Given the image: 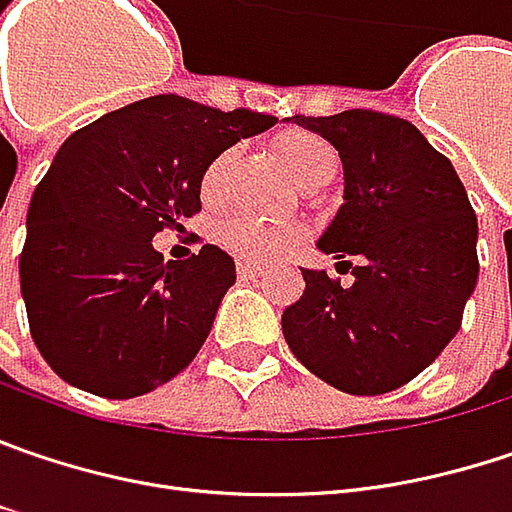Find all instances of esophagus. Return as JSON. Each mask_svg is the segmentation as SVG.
Segmentation results:
<instances>
[{
	"label": "esophagus",
	"mask_w": 512,
	"mask_h": 512,
	"mask_svg": "<svg viewBox=\"0 0 512 512\" xmlns=\"http://www.w3.org/2000/svg\"><path fill=\"white\" fill-rule=\"evenodd\" d=\"M237 275H240L243 281H255V278L263 275V269L255 266V263H237Z\"/></svg>",
	"instance_id": "34e87169"
}]
</instances>
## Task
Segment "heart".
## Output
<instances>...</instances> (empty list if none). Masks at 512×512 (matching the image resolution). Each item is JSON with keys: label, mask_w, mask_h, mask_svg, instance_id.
Wrapping results in <instances>:
<instances>
[{"label": "heart", "mask_w": 512, "mask_h": 512, "mask_svg": "<svg viewBox=\"0 0 512 512\" xmlns=\"http://www.w3.org/2000/svg\"><path fill=\"white\" fill-rule=\"evenodd\" d=\"M278 159L298 185L327 167L339 165L336 150L316 133H286L278 138ZM231 162H234V150H223L208 162L205 173H202V194L208 199H214L223 191ZM220 240L237 257L266 263V260H275V257L292 252L304 240V231L292 223H272V220H257V217L240 214V217H231L223 223Z\"/></svg>", "instance_id": "obj_1"}]
</instances>
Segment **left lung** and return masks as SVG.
<instances>
[{"instance_id": "left-lung-1", "label": "left lung", "mask_w": 512, "mask_h": 512, "mask_svg": "<svg viewBox=\"0 0 512 512\" xmlns=\"http://www.w3.org/2000/svg\"><path fill=\"white\" fill-rule=\"evenodd\" d=\"M292 121L342 156L345 205L318 249L353 269V284L301 269L304 295L281 318L286 345L339 391L388 394L461 330L478 281V217L452 162L411 121L374 109Z\"/></svg>"}]
</instances>
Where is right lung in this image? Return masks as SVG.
Returning <instances> with one entry per match:
<instances>
[{
	"label": "right lung",
	"mask_w": 512,
	"mask_h": 512,
	"mask_svg": "<svg viewBox=\"0 0 512 512\" xmlns=\"http://www.w3.org/2000/svg\"><path fill=\"white\" fill-rule=\"evenodd\" d=\"M275 121L153 95L66 138L31 196L19 255L31 339L54 374L130 400L194 362L237 278L234 260L211 243L165 260L153 237L185 231L202 211L208 162Z\"/></svg>",
	"instance_id": "add662e5"
}]
</instances>
